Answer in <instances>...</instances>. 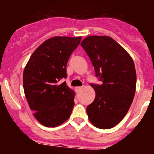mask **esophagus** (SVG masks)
Here are the masks:
<instances>
[{
  "label": "esophagus",
  "instance_id": "34e87169",
  "mask_svg": "<svg viewBox=\"0 0 154 154\" xmlns=\"http://www.w3.org/2000/svg\"><path fill=\"white\" fill-rule=\"evenodd\" d=\"M82 88H83V86H78V87H76V91H77V92H79V91H80V90L82 89Z\"/></svg>",
  "mask_w": 154,
  "mask_h": 154
}]
</instances>
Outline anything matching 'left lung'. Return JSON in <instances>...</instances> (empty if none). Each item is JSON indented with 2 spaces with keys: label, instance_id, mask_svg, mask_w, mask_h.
<instances>
[{
  "label": "left lung",
  "instance_id": "1",
  "mask_svg": "<svg viewBox=\"0 0 154 154\" xmlns=\"http://www.w3.org/2000/svg\"><path fill=\"white\" fill-rule=\"evenodd\" d=\"M101 85L91 84L94 101L86 108L90 122L110 129L125 118L133 100L136 72L133 60L122 45L107 35H90L80 43Z\"/></svg>",
  "mask_w": 154,
  "mask_h": 154
}]
</instances>
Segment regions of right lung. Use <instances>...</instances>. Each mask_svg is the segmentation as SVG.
I'll return each mask as SVG.
<instances>
[{"label": "right lung", "mask_w": 154, "mask_h": 154, "mask_svg": "<svg viewBox=\"0 0 154 154\" xmlns=\"http://www.w3.org/2000/svg\"><path fill=\"white\" fill-rule=\"evenodd\" d=\"M81 36L48 38L32 53L23 73L24 94L33 116L42 125L55 127L69 119L75 93L66 82V66Z\"/></svg>", "instance_id": "add662e5"}]
</instances>
